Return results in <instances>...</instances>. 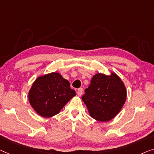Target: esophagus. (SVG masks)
Returning <instances> with one entry per match:
<instances>
[{
	"mask_svg": "<svg viewBox=\"0 0 154 154\" xmlns=\"http://www.w3.org/2000/svg\"><path fill=\"white\" fill-rule=\"evenodd\" d=\"M77 93L78 96H81L82 95V93H83V88H80L78 89V90L77 91Z\"/></svg>",
	"mask_w": 154,
	"mask_h": 154,
	"instance_id": "obj_1",
	"label": "esophagus"
}]
</instances>
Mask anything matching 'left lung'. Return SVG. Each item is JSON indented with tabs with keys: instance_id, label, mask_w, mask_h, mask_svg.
<instances>
[{
	"instance_id": "obj_1",
	"label": "left lung",
	"mask_w": 154,
	"mask_h": 154,
	"mask_svg": "<svg viewBox=\"0 0 154 154\" xmlns=\"http://www.w3.org/2000/svg\"><path fill=\"white\" fill-rule=\"evenodd\" d=\"M82 99L92 118L100 122L113 119L122 108L127 98L125 84L116 73L93 75Z\"/></svg>"
}]
</instances>
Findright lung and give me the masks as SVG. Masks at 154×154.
Returning <instances> with one entry per match:
<instances>
[{
  "instance_id": "right-lung-1",
  "label": "right lung",
  "mask_w": 154,
  "mask_h": 154,
  "mask_svg": "<svg viewBox=\"0 0 154 154\" xmlns=\"http://www.w3.org/2000/svg\"><path fill=\"white\" fill-rule=\"evenodd\" d=\"M75 95L68 80L58 72H52L35 80L29 91V101L38 115L49 118L59 113Z\"/></svg>"
}]
</instances>
